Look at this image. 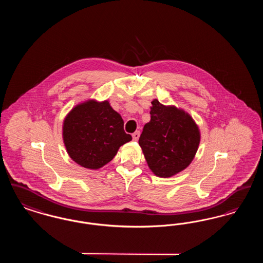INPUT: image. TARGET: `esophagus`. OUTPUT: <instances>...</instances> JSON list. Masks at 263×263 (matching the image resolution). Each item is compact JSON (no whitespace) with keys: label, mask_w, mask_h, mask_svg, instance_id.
<instances>
[{"label":"esophagus","mask_w":263,"mask_h":263,"mask_svg":"<svg viewBox=\"0 0 263 263\" xmlns=\"http://www.w3.org/2000/svg\"><path fill=\"white\" fill-rule=\"evenodd\" d=\"M132 137H133V140H134V141H138V139L140 137V131H136V132H134V133L132 134Z\"/></svg>","instance_id":"obj_1"}]
</instances>
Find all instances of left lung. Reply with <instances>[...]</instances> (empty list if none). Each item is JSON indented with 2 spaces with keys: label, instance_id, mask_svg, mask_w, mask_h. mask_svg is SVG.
Wrapping results in <instances>:
<instances>
[{
  "label": "left lung",
  "instance_id": "8db88e82",
  "mask_svg": "<svg viewBox=\"0 0 263 263\" xmlns=\"http://www.w3.org/2000/svg\"><path fill=\"white\" fill-rule=\"evenodd\" d=\"M151 120L139 139L151 171L171 177L193 161L200 143V130L189 113L175 105L152 101Z\"/></svg>",
  "mask_w": 263,
  "mask_h": 263
}]
</instances>
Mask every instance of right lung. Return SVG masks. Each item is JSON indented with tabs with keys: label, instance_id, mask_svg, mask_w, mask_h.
Instances as JSON below:
<instances>
[{
	"label": "right lung",
	"instance_id": "add662e5",
	"mask_svg": "<svg viewBox=\"0 0 263 263\" xmlns=\"http://www.w3.org/2000/svg\"><path fill=\"white\" fill-rule=\"evenodd\" d=\"M123 125L121 115L108 100H88L77 104L63 122V141L68 155L83 167L99 170L132 140Z\"/></svg>",
	"mask_w": 263,
	"mask_h": 263
}]
</instances>
